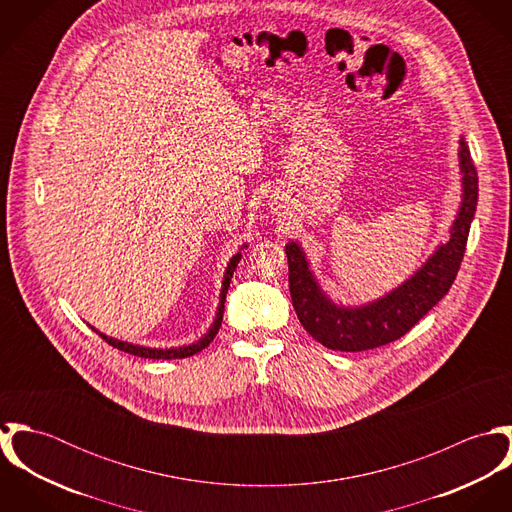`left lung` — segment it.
<instances>
[{"instance_id": "obj_1", "label": "left lung", "mask_w": 512, "mask_h": 512, "mask_svg": "<svg viewBox=\"0 0 512 512\" xmlns=\"http://www.w3.org/2000/svg\"><path fill=\"white\" fill-rule=\"evenodd\" d=\"M463 171V203L447 244L406 284L386 297L357 309L333 305L315 284L299 246H286L292 303L303 329L323 347L359 353L388 345L406 335L449 292L463 262L471 220L477 207L479 179L467 144L459 149Z\"/></svg>"}]
</instances>
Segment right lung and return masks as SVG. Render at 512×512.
I'll return each instance as SVG.
<instances>
[{"label":"right lung","instance_id":"right-lung-1","mask_svg":"<svg viewBox=\"0 0 512 512\" xmlns=\"http://www.w3.org/2000/svg\"><path fill=\"white\" fill-rule=\"evenodd\" d=\"M238 260H240V254H236V256L230 260L228 268H226V276H224L222 292H220L219 313H217V319H215L213 327L209 329V333H207L201 341H197V343H193V345H189V347L167 349V351H163V349H146V347H138V345H130V343H122V341L110 339V337L102 335L100 331H96L94 327H92V329H94V331H96V333H98V335H100L108 345H112L114 349H120V351L130 353V355H134V357H144V359H185V357H193L195 353H199V351H203L205 347H209V345H211V341L215 339V335L219 333L220 323H222V313H224V299H226V292H228V286H230V278H232V274H234V270H236Z\"/></svg>","mask_w":512,"mask_h":512}]
</instances>
